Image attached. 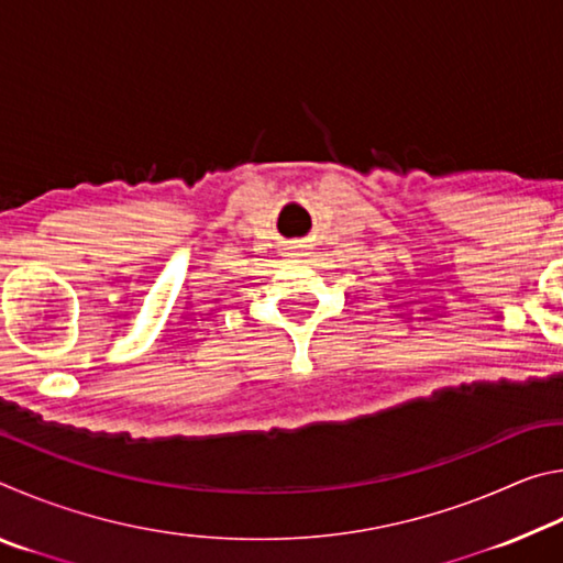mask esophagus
<instances>
[{
	"label": "esophagus",
	"mask_w": 563,
	"mask_h": 563,
	"mask_svg": "<svg viewBox=\"0 0 563 563\" xmlns=\"http://www.w3.org/2000/svg\"><path fill=\"white\" fill-rule=\"evenodd\" d=\"M298 247H300V245H295V247H292V251H298ZM290 255H300V253H290Z\"/></svg>",
	"instance_id": "esophagus-1"
}]
</instances>
